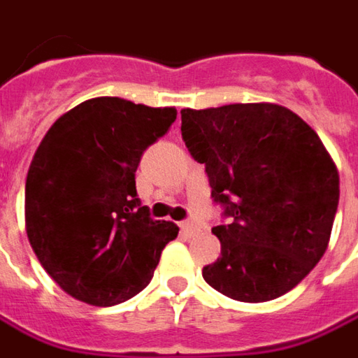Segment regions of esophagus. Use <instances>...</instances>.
Segmentation results:
<instances>
[{
	"instance_id": "34e87169",
	"label": "esophagus",
	"mask_w": 358,
	"mask_h": 358,
	"mask_svg": "<svg viewBox=\"0 0 358 358\" xmlns=\"http://www.w3.org/2000/svg\"><path fill=\"white\" fill-rule=\"evenodd\" d=\"M179 229H181V234L187 236V238H191V236L196 232V227L191 222V220H183V222H179Z\"/></svg>"
}]
</instances>
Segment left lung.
Wrapping results in <instances>:
<instances>
[{
    "instance_id": "obj_1",
    "label": "left lung",
    "mask_w": 358,
    "mask_h": 358,
    "mask_svg": "<svg viewBox=\"0 0 358 358\" xmlns=\"http://www.w3.org/2000/svg\"><path fill=\"white\" fill-rule=\"evenodd\" d=\"M181 136L205 163L227 218L203 278L222 296L260 303L294 289L329 244L339 173L319 136L278 104L181 110Z\"/></svg>"
}]
</instances>
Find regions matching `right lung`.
<instances>
[{"mask_svg":"<svg viewBox=\"0 0 358 358\" xmlns=\"http://www.w3.org/2000/svg\"><path fill=\"white\" fill-rule=\"evenodd\" d=\"M175 108L100 96L62 114L29 165L31 248L62 292L110 308L150 284L177 224L153 220L136 191L143 151L167 134Z\"/></svg>","mask_w":358,"mask_h":358,"instance_id":"1","label":"right lung"}]
</instances>
